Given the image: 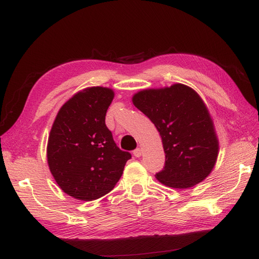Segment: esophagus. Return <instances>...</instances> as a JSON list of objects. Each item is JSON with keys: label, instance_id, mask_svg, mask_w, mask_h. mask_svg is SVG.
<instances>
[{"label": "esophagus", "instance_id": "obj_1", "mask_svg": "<svg viewBox=\"0 0 259 259\" xmlns=\"http://www.w3.org/2000/svg\"><path fill=\"white\" fill-rule=\"evenodd\" d=\"M141 154H142V150H141L140 148L136 149L135 151H134V155H135L136 158H140V157H141Z\"/></svg>", "mask_w": 259, "mask_h": 259}]
</instances>
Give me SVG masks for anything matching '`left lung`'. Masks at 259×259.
I'll return each mask as SVG.
<instances>
[{"instance_id": "8db88e82", "label": "left lung", "mask_w": 259, "mask_h": 259, "mask_svg": "<svg viewBox=\"0 0 259 259\" xmlns=\"http://www.w3.org/2000/svg\"><path fill=\"white\" fill-rule=\"evenodd\" d=\"M134 105L159 131L165 153L159 182L188 189L204 181L219 157V138L205 102L183 83L148 88L132 96Z\"/></svg>"}]
</instances>
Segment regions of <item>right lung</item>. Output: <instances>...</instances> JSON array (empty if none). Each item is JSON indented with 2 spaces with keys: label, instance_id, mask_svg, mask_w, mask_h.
Returning a JSON list of instances; mask_svg holds the SVG:
<instances>
[{
  "label": "right lung",
  "instance_id": "right-lung-1",
  "mask_svg": "<svg viewBox=\"0 0 259 259\" xmlns=\"http://www.w3.org/2000/svg\"><path fill=\"white\" fill-rule=\"evenodd\" d=\"M115 92L88 87L58 110L48 136L46 155L61 190L80 201H94L115 188L131 158L121 151L105 118Z\"/></svg>",
  "mask_w": 259,
  "mask_h": 259
}]
</instances>
